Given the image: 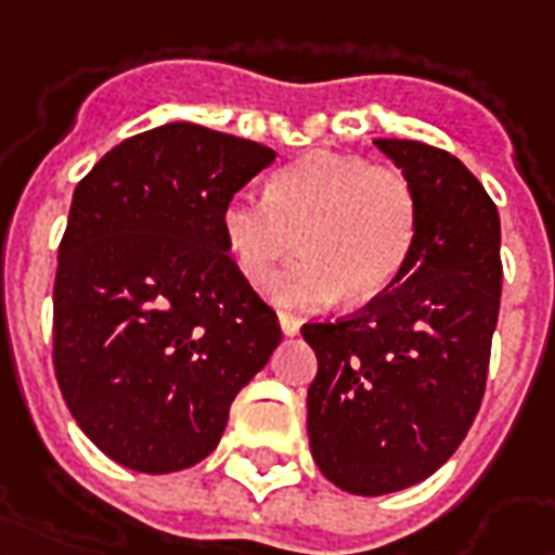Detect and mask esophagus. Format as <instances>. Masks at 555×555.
Returning a JSON list of instances; mask_svg holds the SVG:
<instances>
[{"label": "esophagus", "mask_w": 555, "mask_h": 555, "mask_svg": "<svg viewBox=\"0 0 555 555\" xmlns=\"http://www.w3.org/2000/svg\"><path fill=\"white\" fill-rule=\"evenodd\" d=\"M279 323H282L285 335H297L299 332V320L294 314H288V311H279Z\"/></svg>", "instance_id": "esophagus-1"}]
</instances>
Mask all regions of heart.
I'll return each instance as SVG.
<instances>
[{
	"label": "heart",
	"mask_w": 555,
	"mask_h": 555,
	"mask_svg": "<svg viewBox=\"0 0 555 555\" xmlns=\"http://www.w3.org/2000/svg\"><path fill=\"white\" fill-rule=\"evenodd\" d=\"M220 229L237 270L256 288L294 249L302 253L273 288L285 306L318 309L340 294L359 306L403 276L421 232V199L393 164L309 152L273 173L267 199H225Z\"/></svg>",
	"instance_id": "heart-1"
}]
</instances>
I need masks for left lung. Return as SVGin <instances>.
I'll list each match as a JSON object with an SVG mask.
<instances>
[{
	"mask_svg": "<svg viewBox=\"0 0 555 555\" xmlns=\"http://www.w3.org/2000/svg\"><path fill=\"white\" fill-rule=\"evenodd\" d=\"M409 173L421 232L403 276L364 309L311 320L309 444L320 474L379 496L421 482L465 441L486 393L500 314V215L450 152L376 141Z\"/></svg>",
	"mask_w": 555,
	"mask_h": 555,
	"instance_id": "8db88e82",
	"label": "left lung"
}]
</instances>
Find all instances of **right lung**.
Here are the masks:
<instances>
[{
	"instance_id": "1",
	"label": "right lung",
	"mask_w": 555,
	"mask_h": 555,
	"mask_svg": "<svg viewBox=\"0 0 555 555\" xmlns=\"http://www.w3.org/2000/svg\"><path fill=\"white\" fill-rule=\"evenodd\" d=\"M276 152L194 122L134 134L73 194L52 291L69 414L117 465L173 474L220 441L235 393L282 340L220 229Z\"/></svg>"
}]
</instances>
